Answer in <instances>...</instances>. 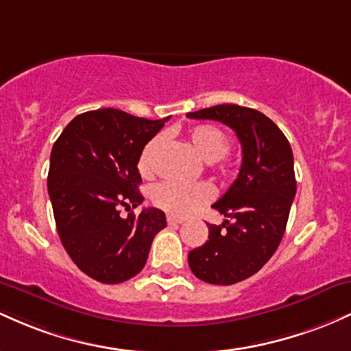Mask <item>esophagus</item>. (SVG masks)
Here are the masks:
<instances>
[{
  "label": "esophagus",
  "mask_w": 351,
  "mask_h": 351,
  "mask_svg": "<svg viewBox=\"0 0 351 351\" xmlns=\"http://www.w3.org/2000/svg\"><path fill=\"white\" fill-rule=\"evenodd\" d=\"M184 220H186V219L179 217V215H167V222L171 223V226H172V223H182Z\"/></svg>",
  "instance_id": "34e87169"
}]
</instances>
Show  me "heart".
<instances>
[{
    "mask_svg": "<svg viewBox=\"0 0 351 351\" xmlns=\"http://www.w3.org/2000/svg\"><path fill=\"white\" fill-rule=\"evenodd\" d=\"M189 141L194 145L202 159L207 162H220L222 156L230 147L227 134L220 131L217 125L199 124L189 131ZM162 147V137L156 136L144 145L139 156V171L141 174L149 177L154 174L157 156ZM214 197L210 184L207 182H177V180H164L152 189V202L157 207L171 212V214L186 215L194 212L197 207L207 204Z\"/></svg>",
    "mask_w": 351,
    "mask_h": 351,
    "instance_id": "obj_1",
    "label": "heart"
}]
</instances>
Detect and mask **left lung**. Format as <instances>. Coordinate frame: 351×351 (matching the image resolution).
Instances as JSON below:
<instances>
[{
  "label": "left lung",
  "mask_w": 351,
  "mask_h": 351,
  "mask_svg": "<svg viewBox=\"0 0 351 351\" xmlns=\"http://www.w3.org/2000/svg\"><path fill=\"white\" fill-rule=\"evenodd\" d=\"M191 119L228 125L242 145L237 179L214 204L232 222L208 227V240L189 252V267L200 280L232 285L257 274L285 234L297 180L289 141L265 114L237 104L189 112Z\"/></svg>",
  "instance_id": "obj_1"
}]
</instances>
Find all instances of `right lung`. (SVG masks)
Masks as SVG:
<instances>
[{
	"mask_svg": "<svg viewBox=\"0 0 351 351\" xmlns=\"http://www.w3.org/2000/svg\"><path fill=\"white\" fill-rule=\"evenodd\" d=\"M165 121L111 108L88 111L74 117L53 145L48 192L59 239L94 280L123 283L139 274L157 232L167 226L159 208L119 215L121 207L143 204L137 162Z\"/></svg>",
	"mask_w": 351,
	"mask_h": 351,
	"instance_id": "1",
	"label": "right lung"
}]
</instances>
